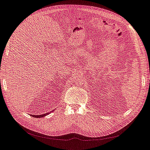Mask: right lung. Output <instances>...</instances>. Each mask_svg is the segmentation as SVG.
<instances>
[{"mask_svg": "<svg viewBox=\"0 0 150 150\" xmlns=\"http://www.w3.org/2000/svg\"><path fill=\"white\" fill-rule=\"evenodd\" d=\"M52 111H53V110H52ZM52 111L51 112H50V113H45V114H43V115H30L32 117H34V118H42V117H44V116H47V115H49L50 113H51V112H52Z\"/></svg>", "mask_w": 150, "mask_h": 150, "instance_id": "1", "label": "right lung"}]
</instances>
